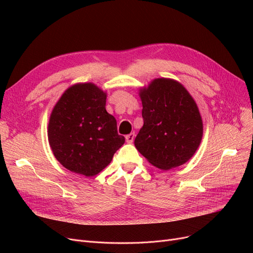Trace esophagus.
Here are the masks:
<instances>
[{"label": "esophagus", "instance_id": "34e87169", "mask_svg": "<svg viewBox=\"0 0 253 253\" xmlns=\"http://www.w3.org/2000/svg\"><path fill=\"white\" fill-rule=\"evenodd\" d=\"M134 136H135L134 132L130 133V134H127V135H126V142L129 143V144H131V143L133 142V140H134Z\"/></svg>", "mask_w": 253, "mask_h": 253}]
</instances>
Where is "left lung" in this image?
I'll return each mask as SVG.
<instances>
[{
    "label": "left lung",
    "instance_id": "1",
    "mask_svg": "<svg viewBox=\"0 0 253 253\" xmlns=\"http://www.w3.org/2000/svg\"><path fill=\"white\" fill-rule=\"evenodd\" d=\"M144 125L134 145L151 165L169 170L188 162L203 137V121L197 103L175 80L154 79L138 89Z\"/></svg>",
    "mask_w": 253,
    "mask_h": 253
}]
</instances>
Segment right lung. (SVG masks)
I'll return each mask as SVG.
<instances>
[{
	"instance_id": "obj_1",
	"label": "right lung",
	"mask_w": 253,
	"mask_h": 253,
	"mask_svg": "<svg viewBox=\"0 0 253 253\" xmlns=\"http://www.w3.org/2000/svg\"><path fill=\"white\" fill-rule=\"evenodd\" d=\"M107 93L93 83L68 87L51 111L48 142L54 158L72 172L93 176L125 143L117 120L106 111Z\"/></svg>"
}]
</instances>
